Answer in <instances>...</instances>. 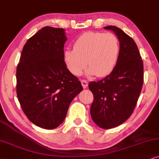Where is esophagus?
Returning <instances> with one entry per match:
<instances>
[{
	"instance_id": "esophagus-1",
	"label": "esophagus",
	"mask_w": 159,
	"mask_h": 159,
	"mask_svg": "<svg viewBox=\"0 0 159 159\" xmlns=\"http://www.w3.org/2000/svg\"><path fill=\"white\" fill-rule=\"evenodd\" d=\"M81 83L82 84V86H83L84 89H86V87H87V86H88L87 81H86V80H81Z\"/></svg>"
}]
</instances>
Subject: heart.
<instances>
[{"label": "heart", "mask_w": 159, "mask_h": 159, "mask_svg": "<svg viewBox=\"0 0 159 159\" xmlns=\"http://www.w3.org/2000/svg\"><path fill=\"white\" fill-rule=\"evenodd\" d=\"M119 52V41L113 33L89 31L78 37L73 49L65 51L64 60L74 75H81L88 65V75L102 78L113 70Z\"/></svg>", "instance_id": "b5f03b06"}]
</instances>
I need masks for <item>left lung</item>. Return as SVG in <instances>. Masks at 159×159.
I'll return each instance as SVG.
<instances>
[{
    "label": "left lung",
    "mask_w": 159,
    "mask_h": 159,
    "mask_svg": "<svg viewBox=\"0 0 159 159\" xmlns=\"http://www.w3.org/2000/svg\"><path fill=\"white\" fill-rule=\"evenodd\" d=\"M118 36L120 52L113 70L105 78L90 82L94 100L91 116L97 126L108 129L126 121L136 106L143 85V62L134 40L116 26H107Z\"/></svg>",
    "instance_id": "left-lung-1"
}]
</instances>
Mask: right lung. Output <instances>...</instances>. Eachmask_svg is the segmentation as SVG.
<instances>
[{
  "instance_id": "obj_1",
  "label": "right lung",
  "mask_w": 159,
  "mask_h": 159,
  "mask_svg": "<svg viewBox=\"0 0 159 159\" xmlns=\"http://www.w3.org/2000/svg\"><path fill=\"white\" fill-rule=\"evenodd\" d=\"M65 30L44 27L27 40L16 68V94L21 107L34 124L57 128L70 104L83 90L81 81L64 60Z\"/></svg>"
}]
</instances>
